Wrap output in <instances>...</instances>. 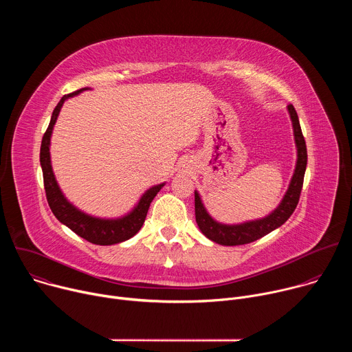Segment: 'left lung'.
<instances>
[{"mask_svg": "<svg viewBox=\"0 0 352 352\" xmlns=\"http://www.w3.org/2000/svg\"><path fill=\"white\" fill-rule=\"evenodd\" d=\"M288 113L292 121L294 128V136L298 150V159H296V167L289 184V188L287 193L284 195L280 206L267 217L255 220V221H248L238 226H226L214 221L209 213L206 212L205 206L202 205V200L199 197V193L195 192V217L196 223L209 239H212L216 243L227 245V246H235V245H245L254 242L266 234L272 232L273 230L283 226L294 213L298 202L300 190H302L304 185V175L307 170L308 163V153H307V143L300 131L298 114L292 104H288Z\"/></svg>", "mask_w": 352, "mask_h": 352, "instance_id": "obj_1", "label": "left lung"}]
</instances>
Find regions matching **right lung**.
Wrapping results in <instances>:
<instances>
[{
    "label": "right lung",
    "mask_w": 352,
    "mask_h": 352,
    "mask_svg": "<svg viewBox=\"0 0 352 352\" xmlns=\"http://www.w3.org/2000/svg\"><path fill=\"white\" fill-rule=\"evenodd\" d=\"M82 90H86V87L76 90L74 93L65 94L57 107L53 111L52 120H50L48 128L43 135L41 139V146H40V164L43 170V181H44V189H45V196H47V202L50 209L54 213V216L65 224L68 228H71L75 234L82 236L83 239L96 243V245H114L124 242L129 238H132L143 226L147 210L152 200L157 195V192L164 186V184L156 185L153 188H150L143 193L140 197L138 206L126 216L116 220H104V219H97L91 217L89 214L82 213L78 210L74 205H71L65 196L63 195L56 177L53 174L52 168V162H50V138H52L53 126L57 121V117L60 114V110L64 104L67 98L80 93Z\"/></svg>",
    "instance_id": "add662e5"
}]
</instances>
